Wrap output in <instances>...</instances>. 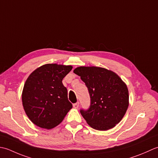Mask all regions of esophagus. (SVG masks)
I'll return each mask as SVG.
<instances>
[{
    "label": "esophagus",
    "instance_id": "obj_1",
    "mask_svg": "<svg viewBox=\"0 0 158 158\" xmlns=\"http://www.w3.org/2000/svg\"><path fill=\"white\" fill-rule=\"evenodd\" d=\"M73 106L74 108H78V107H79V102H76V103H75V104H73Z\"/></svg>",
    "mask_w": 158,
    "mask_h": 158
}]
</instances>
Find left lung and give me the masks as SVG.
Instances as JSON below:
<instances>
[{
    "label": "left lung",
    "mask_w": 158,
    "mask_h": 158,
    "mask_svg": "<svg viewBox=\"0 0 158 158\" xmlns=\"http://www.w3.org/2000/svg\"><path fill=\"white\" fill-rule=\"evenodd\" d=\"M88 88L91 104L80 113L97 130L114 127L124 117L129 106V93L120 77L112 71L98 67H79L73 70Z\"/></svg>",
    "instance_id": "left-lung-1"
}]
</instances>
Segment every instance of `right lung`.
<instances>
[{"label":"right lung","instance_id":"1","mask_svg":"<svg viewBox=\"0 0 158 158\" xmlns=\"http://www.w3.org/2000/svg\"><path fill=\"white\" fill-rule=\"evenodd\" d=\"M72 69L71 65L46 64L28 76L22 91V104L35 125L52 129L61 123L72 108L62 83Z\"/></svg>","mask_w":158,"mask_h":158}]
</instances>
